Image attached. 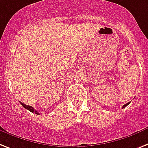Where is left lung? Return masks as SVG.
<instances>
[{
  "mask_svg": "<svg viewBox=\"0 0 148 148\" xmlns=\"http://www.w3.org/2000/svg\"><path fill=\"white\" fill-rule=\"evenodd\" d=\"M129 103H130V102H129V103H126V104H125V105L122 106V109H123V108H125V107H126V106H128Z\"/></svg>",
  "mask_w": 148,
  "mask_h": 148,
  "instance_id": "left-lung-1",
  "label": "left lung"
}]
</instances>
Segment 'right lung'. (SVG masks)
Instances as JSON below:
<instances>
[{"label": "right lung", "instance_id": "right-lung-1", "mask_svg": "<svg viewBox=\"0 0 148 148\" xmlns=\"http://www.w3.org/2000/svg\"><path fill=\"white\" fill-rule=\"evenodd\" d=\"M21 103V105H22L24 108H26V109H28L29 111L32 112H34V113L37 114V115H39V112H37L36 110L34 109V108L32 107V106H29V105H26V104H24V103Z\"/></svg>", "mask_w": 148, "mask_h": 148}]
</instances>
